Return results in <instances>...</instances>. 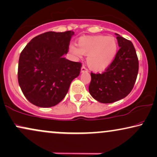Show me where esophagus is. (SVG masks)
<instances>
[{
  "label": "esophagus",
  "instance_id": "esophagus-1",
  "mask_svg": "<svg viewBox=\"0 0 157 157\" xmlns=\"http://www.w3.org/2000/svg\"><path fill=\"white\" fill-rule=\"evenodd\" d=\"M88 72V69L86 68L85 66H82V68H81V72Z\"/></svg>",
  "mask_w": 157,
  "mask_h": 157
}]
</instances>
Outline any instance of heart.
Returning <instances> with one entry per match:
<instances>
[{"label": "heart", "mask_w": 157, "mask_h": 157, "mask_svg": "<svg viewBox=\"0 0 157 157\" xmlns=\"http://www.w3.org/2000/svg\"><path fill=\"white\" fill-rule=\"evenodd\" d=\"M69 51L76 57L81 54L88 56V67L98 72L104 70L112 62L117 51V43L113 37H82L77 41V48L70 45Z\"/></svg>", "instance_id": "obj_1"}]
</instances>
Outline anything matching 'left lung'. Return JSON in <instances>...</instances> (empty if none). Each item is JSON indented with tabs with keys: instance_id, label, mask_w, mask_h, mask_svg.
I'll list each match as a JSON object with an SVG mask.
<instances>
[{
	"instance_id": "obj_1",
	"label": "left lung",
	"mask_w": 157,
	"mask_h": 157,
	"mask_svg": "<svg viewBox=\"0 0 157 157\" xmlns=\"http://www.w3.org/2000/svg\"><path fill=\"white\" fill-rule=\"evenodd\" d=\"M117 35L120 49L114 59L103 73L91 72L89 93L96 101L110 104L131 92L138 72V59L130 40Z\"/></svg>"
}]
</instances>
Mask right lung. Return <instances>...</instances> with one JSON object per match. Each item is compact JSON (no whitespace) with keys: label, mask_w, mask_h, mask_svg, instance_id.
<instances>
[{"label":"right lung","mask_w":157,"mask_h":157,"mask_svg":"<svg viewBox=\"0 0 157 157\" xmlns=\"http://www.w3.org/2000/svg\"><path fill=\"white\" fill-rule=\"evenodd\" d=\"M73 31L47 32L35 37L21 52L18 82L26 98L37 106L51 107L64 99L82 64L64 58Z\"/></svg>","instance_id":"right-lung-1"}]
</instances>
